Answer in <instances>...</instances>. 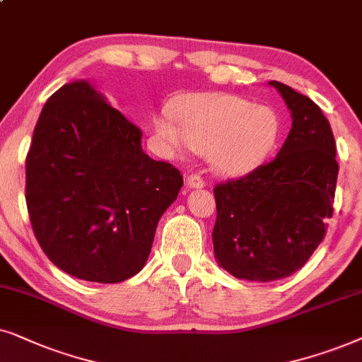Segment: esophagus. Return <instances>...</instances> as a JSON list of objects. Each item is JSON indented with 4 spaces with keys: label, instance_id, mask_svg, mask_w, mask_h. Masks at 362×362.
I'll list each match as a JSON object with an SVG mask.
<instances>
[{
    "label": "esophagus",
    "instance_id": "34e87169",
    "mask_svg": "<svg viewBox=\"0 0 362 362\" xmlns=\"http://www.w3.org/2000/svg\"><path fill=\"white\" fill-rule=\"evenodd\" d=\"M187 187H189V189H202V187H205L204 177H202L200 173H190V175L187 177Z\"/></svg>",
    "mask_w": 362,
    "mask_h": 362
}]
</instances>
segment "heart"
Returning <instances> with one entry per match:
<instances>
[{
  "label": "heart",
  "instance_id": "1",
  "mask_svg": "<svg viewBox=\"0 0 362 362\" xmlns=\"http://www.w3.org/2000/svg\"><path fill=\"white\" fill-rule=\"evenodd\" d=\"M156 131L170 148L206 153L225 175H243L262 163L279 136V117L269 105L233 94L202 93L177 98Z\"/></svg>",
  "mask_w": 362,
  "mask_h": 362
}]
</instances>
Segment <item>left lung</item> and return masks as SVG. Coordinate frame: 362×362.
Masks as SVG:
<instances>
[{"label": "left lung", "instance_id": "obj_1", "mask_svg": "<svg viewBox=\"0 0 362 362\" xmlns=\"http://www.w3.org/2000/svg\"><path fill=\"white\" fill-rule=\"evenodd\" d=\"M293 127L272 162L215 185L214 250L235 278L274 281L298 272L322 242L332 216L338 162L320 105L272 81Z\"/></svg>", "mask_w": 362, "mask_h": 362}]
</instances>
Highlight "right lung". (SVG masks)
Listing matches in <instances>:
<instances>
[{"label":"right lung","mask_w":362,"mask_h":362,"mask_svg":"<svg viewBox=\"0 0 362 362\" xmlns=\"http://www.w3.org/2000/svg\"><path fill=\"white\" fill-rule=\"evenodd\" d=\"M142 131L86 81L47 99L26 156V205L46 257L71 276L141 272L184 178L144 153Z\"/></svg>","instance_id":"obj_1"}]
</instances>
